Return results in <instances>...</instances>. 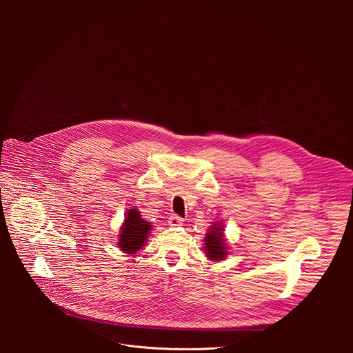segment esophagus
I'll return each mask as SVG.
<instances>
[{
	"mask_svg": "<svg viewBox=\"0 0 353 353\" xmlns=\"http://www.w3.org/2000/svg\"><path fill=\"white\" fill-rule=\"evenodd\" d=\"M183 222H184V219H183L181 216L176 215V214H173V215L169 216V225H170V226H180Z\"/></svg>",
	"mask_w": 353,
	"mask_h": 353,
	"instance_id": "esophagus-1",
	"label": "esophagus"
}]
</instances>
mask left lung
I'll return each mask as SVG.
<instances>
[{"mask_svg":"<svg viewBox=\"0 0 353 353\" xmlns=\"http://www.w3.org/2000/svg\"><path fill=\"white\" fill-rule=\"evenodd\" d=\"M205 250L207 257L211 260H223L228 254L226 244L223 239V229L219 225L212 226L211 232L205 237Z\"/></svg>","mask_w":353,"mask_h":353,"instance_id":"left-lung-1","label":"left lung"}]
</instances>
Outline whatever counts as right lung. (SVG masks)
<instances>
[{
	"mask_svg": "<svg viewBox=\"0 0 353 353\" xmlns=\"http://www.w3.org/2000/svg\"><path fill=\"white\" fill-rule=\"evenodd\" d=\"M150 230V225L143 221L137 210H128L124 225L120 232V241L119 247L124 251V253L134 254L135 251H138Z\"/></svg>",
	"mask_w": 353,
	"mask_h": 353,
	"instance_id": "right-lung-1",
	"label": "right lung"
}]
</instances>
